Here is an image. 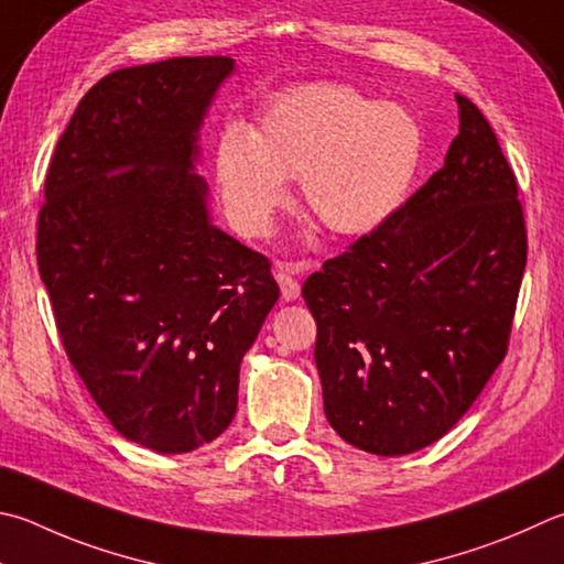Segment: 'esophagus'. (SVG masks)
<instances>
[{
	"label": "esophagus",
	"mask_w": 564,
	"mask_h": 564,
	"mask_svg": "<svg viewBox=\"0 0 564 564\" xmlns=\"http://www.w3.org/2000/svg\"><path fill=\"white\" fill-rule=\"evenodd\" d=\"M301 271H303V265H299V263H283V261H279V263L273 265V275H275V281H279V285H281L283 301H299L301 283H299V279H295V275H299Z\"/></svg>",
	"instance_id": "34e87169"
}]
</instances>
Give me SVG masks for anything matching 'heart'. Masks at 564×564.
Wrapping results in <instances>:
<instances>
[{
  "instance_id": "1",
  "label": "heart",
  "mask_w": 564,
  "mask_h": 564,
  "mask_svg": "<svg viewBox=\"0 0 564 564\" xmlns=\"http://www.w3.org/2000/svg\"><path fill=\"white\" fill-rule=\"evenodd\" d=\"M422 152V126L406 108L343 84H303L273 96L249 130L221 132L214 189L234 229L263 237L299 177L303 209L355 239L402 207Z\"/></svg>"
}]
</instances>
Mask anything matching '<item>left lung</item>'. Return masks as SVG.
I'll list each match as a JSON object with an SVG mask.
<instances>
[{"instance_id":"1","label":"left lung","mask_w":564,"mask_h":564,"mask_svg":"<svg viewBox=\"0 0 564 564\" xmlns=\"http://www.w3.org/2000/svg\"><path fill=\"white\" fill-rule=\"evenodd\" d=\"M444 167L303 285L325 416L404 456L452 429L506 357L528 259L518 182L494 128L456 94Z\"/></svg>"}]
</instances>
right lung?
Masks as SVG:
<instances>
[{
	"label": "right lung",
	"instance_id": "add662e5",
	"mask_svg": "<svg viewBox=\"0 0 564 564\" xmlns=\"http://www.w3.org/2000/svg\"><path fill=\"white\" fill-rule=\"evenodd\" d=\"M237 64L112 70L80 98L46 172L36 259L61 343L130 442L187 454L231 424L239 367L279 301L265 256L209 217L199 130Z\"/></svg>",
	"mask_w": 564,
	"mask_h": 564
}]
</instances>
